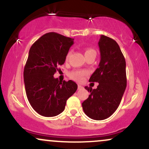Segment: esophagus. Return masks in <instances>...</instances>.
I'll return each instance as SVG.
<instances>
[{"label": "esophagus", "instance_id": "obj_1", "mask_svg": "<svg viewBox=\"0 0 149 149\" xmlns=\"http://www.w3.org/2000/svg\"><path fill=\"white\" fill-rule=\"evenodd\" d=\"M82 88H83V87H82L81 85H78V90H80V89H82Z\"/></svg>", "mask_w": 149, "mask_h": 149}]
</instances>
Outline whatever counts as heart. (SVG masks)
<instances>
[{
    "instance_id": "b5f03b06",
    "label": "heart",
    "mask_w": 149,
    "mask_h": 149,
    "mask_svg": "<svg viewBox=\"0 0 149 149\" xmlns=\"http://www.w3.org/2000/svg\"><path fill=\"white\" fill-rule=\"evenodd\" d=\"M70 54L71 52H68V54H66V60H68L70 57ZM90 54H95L96 55V51L95 49L92 48H86L85 49V57L87 56L90 55ZM87 74V72L85 71H83V70H75V71H71L70 73L69 76L70 78H72L73 80H78V81H81L83 79V77Z\"/></svg>"
}]
</instances>
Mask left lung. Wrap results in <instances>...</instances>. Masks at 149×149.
I'll list each match as a JSON object with an SVG mask.
<instances>
[{
  "mask_svg": "<svg viewBox=\"0 0 149 149\" xmlns=\"http://www.w3.org/2000/svg\"><path fill=\"white\" fill-rule=\"evenodd\" d=\"M98 44L101 60L89 81L97 82L99 85L94 90L85 87L90 95L82 107L89 118L102 120L110 117L118 107L127 86V77L125 59L116 40L102 35Z\"/></svg>",
  "mask_w": 149,
  "mask_h": 149,
  "instance_id": "obj_1",
  "label": "left lung"
}]
</instances>
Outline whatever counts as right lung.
<instances>
[{
	"label": "right lung",
	"mask_w": 149,
	"mask_h": 149,
	"mask_svg": "<svg viewBox=\"0 0 149 149\" xmlns=\"http://www.w3.org/2000/svg\"><path fill=\"white\" fill-rule=\"evenodd\" d=\"M73 39L55 32L44 34L31 47L24 69L27 98L38 113L45 117L59 115L78 85L72 80L54 78L64 64Z\"/></svg>",
	"instance_id": "obj_1"
}]
</instances>
